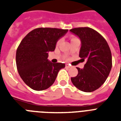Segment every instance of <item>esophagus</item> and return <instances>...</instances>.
<instances>
[{"label": "esophagus", "instance_id": "obj_1", "mask_svg": "<svg viewBox=\"0 0 121 121\" xmlns=\"http://www.w3.org/2000/svg\"><path fill=\"white\" fill-rule=\"evenodd\" d=\"M65 67H66V68H70V66L68 64H66V65H65Z\"/></svg>", "mask_w": 121, "mask_h": 121}]
</instances>
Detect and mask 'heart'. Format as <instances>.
Segmentation results:
<instances>
[{
	"label": "heart",
	"instance_id": "b5f03b06",
	"mask_svg": "<svg viewBox=\"0 0 121 121\" xmlns=\"http://www.w3.org/2000/svg\"><path fill=\"white\" fill-rule=\"evenodd\" d=\"M71 38V41H72V40H73V39H77V38H75V37H74V36H71V38ZM59 43H60V41H58L57 44H58Z\"/></svg>",
	"mask_w": 121,
	"mask_h": 121
}]
</instances>
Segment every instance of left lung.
Returning <instances> with one entry per match:
<instances>
[{
	"label": "left lung",
	"instance_id": "obj_1",
	"mask_svg": "<svg viewBox=\"0 0 121 121\" xmlns=\"http://www.w3.org/2000/svg\"><path fill=\"white\" fill-rule=\"evenodd\" d=\"M70 31L80 39L79 56L86 61L83 69L77 68L78 75L71 80L81 91L92 92L104 84L110 73L112 65L111 49L104 37L92 28L77 27Z\"/></svg>",
	"mask_w": 121,
	"mask_h": 121
}]
</instances>
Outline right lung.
<instances>
[{"label": "right lung", "mask_w": 121, "mask_h": 121, "mask_svg": "<svg viewBox=\"0 0 121 121\" xmlns=\"http://www.w3.org/2000/svg\"><path fill=\"white\" fill-rule=\"evenodd\" d=\"M68 29L39 27L29 32L21 41L16 51V65L24 82L35 90L48 88L55 82L58 73L65 65L52 63L48 52L55 49L59 39Z\"/></svg>", "instance_id": "add662e5"}]
</instances>
